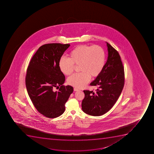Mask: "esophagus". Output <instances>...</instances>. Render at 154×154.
Returning a JSON list of instances; mask_svg holds the SVG:
<instances>
[{
    "instance_id": "1",
    "label": "esophagus",
    "mask_w": 154,
    "mask_h": 154,
    "mask_svg": "<svg viewBox=\"0 0 154 154\" xmlns=\"http://www.w3.org/2000/svg\"><path fill=\"white\" fill-rule=\"evenodd\" d=\"M74 90L75 91H79V89L78 88H74Z\"/></svg>"
}]
</instances>
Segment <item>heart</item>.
<instances>
[{"instance_id":"b5f03b06","label":"heart","mask_w":154,"mask_h":154,"mask_svg":"<svg viewBox=\"0 0 154 154\" xmlns=\"http://www.w3.org/2000/svg\"><path fill=\"white\" fill-rule=\"evenodd\" d=\"M106 62L105 51L100 46L82 45L77 46L69 54L68 58L63 57L59 62L61 72L66 76L73 73L74 65H79L78 74L67 80L70 85L77 88L84 87L91 77L96 78L103 70Z\"/></svg>"}]
</instances>
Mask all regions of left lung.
Returning a JSON list of instances; mask_svg holds the SVG:
<instances>
[{"label":"left lung","mask_w":154,"mask_h":154,"mask_svg":"<svg viewBox=\"0 0 154 154\" xmlns=\"http://www.w3.org/2000/svg\"><path fill=\"white\" fill-rule=\"evenodd\" d=\"M107 60L103 70L90 83L95 91L84 90L82 109L90 116H100L109 111L120 96L125 84V72L119 52L106 42Z\"/></svg>","instance_id":"1"}]
</instances>
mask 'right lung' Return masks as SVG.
<instances>
[{"label":"right lung","instance_id":"obj_1","mask_svg":"<svg viewBox=\"0 0 154 154\" xmlns=\"http://www.w3.org/2000/svg\"><path fill=\"white\" fill-rule=\"evenodd\" d=\"M70 46L52 43L41 46L27 69L28 94L37 110L48 118H56L64 112L66 102L73 93L71 86L63 85L65 77L59 67L60 59ZM55 87L60 89L54 91Z\"/></svg>","mask_w":154,"mask_h":154}]
</instances>
